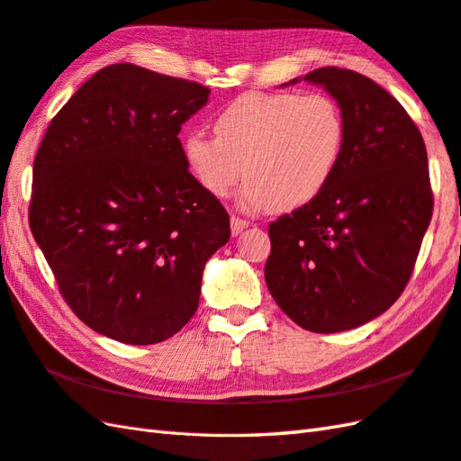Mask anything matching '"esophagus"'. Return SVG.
Segmentation results:
<instances>
[{
    "instance_id": "obj_1",
    "label": "esophagus",
    "mask_w": 461,
    "mask_h": 461,
    "mask_svg": "<svg viewBox=\"0 0 461 461\" xmlns=\"http://www.w3.org/2000/svg\"><path fill=\"white\" fill-rule=\"evenodd\" d=\"M249 221H244V219H240V217H230V232H232V237H239V234L244 230V229H249Z\"/></svg>"
}]
</instances>
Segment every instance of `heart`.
<instances>
[{
    "mask_svg": "<svg viewBox=\"0 0 461 461\" xmlns=\"http://www.w3.org/2000/svg\"><path fill=\"white\" fill-rule=\"evenodd\" d=\"M212 131L215 139L199 131L184 137L187 170L217 199L244 174L240 201L249 209L307 205L329 184L346 140L339 104L317 92L244 94L215 117Z\"/></svg>",
    "mask_w": 461,
    "mask_h": 461,
    "instance_id": "b5f03b06",
    "label": "heart"
}]
</instances>
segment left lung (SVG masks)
<instances>
[{
	"label": "left lung",
	"mask_w": 461,
	"mask_h": 461,
	"mask_svg": "<svg viewBox=\"0 0 461 461\" xmlns=\"http://www.w3.org/2000/svg\"><path fill=\"white\" fill-rule=\"evenodd\" d=\"M305 80L336 99L346 125L340 162L307 205L269 224L266 284L299 327L330 334L385 312L405 289L432 219L422 134L369 77L336 68Z\"/></svg>",
	"instance_id": "8db88e82"
}]
</instances>
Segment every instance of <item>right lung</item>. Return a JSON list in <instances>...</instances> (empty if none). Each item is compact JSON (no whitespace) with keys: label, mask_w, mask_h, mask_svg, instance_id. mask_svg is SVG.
I'll list each match as a JSON object with an SVG mask.
<instances>
[{"label":"right lung","mask_w":461,"mask_h":461,"mask_svg":"<svg viewBox=\"0 0 461 461\" xmlns=\"http://www.w3.org/2000/svg\"><path fill=\"white\" fill-rule=\"evenodd\" d=\"M209 87L111 64L68 99L32 166L29 222L60 294L125 344L170 339L195 315L229 212L189 174L177 134Z\"/></svg>","instance_id":"right-lung-1"}]
</instances>
